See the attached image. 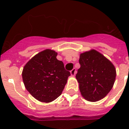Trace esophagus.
Instances as JSON below:
<instances>
[{
  "mask_svg": "<svg viewBox=\"0 0 129 129\" xmlns=\"http://www.w3.org/2000/svg\"><path fill=\"white\" fill-rule=\"evenodd\" d=\"M77 73V71H76V69H75V68H74L72 71H71V74L72 76H75V75Z\"/></svg>",
  "mask_w": 129,
  "mask_h": 129,
  "instance_id": "1",
  "label": "esophagus"
}]
</instances>
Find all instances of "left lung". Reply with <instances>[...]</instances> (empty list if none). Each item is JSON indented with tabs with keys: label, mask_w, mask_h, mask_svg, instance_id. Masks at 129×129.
<instances>
[{
	"label": "left lung",
	"mask_w": 129,
	"mask_h": 129,
	"mask_svg": "<svg viewBox=\"0 0 129 129\" xmlns=\"http://www.w3.org/2000/svg\"><path fill=\"white\" fill-rule=\"evenodd\" d=\"M76 79L82 97L90 102L104 98L112 88L116 77L115 67L95 50L82 53Z\"/></svg>",
	"instance_id": "1"
}]
</instances>
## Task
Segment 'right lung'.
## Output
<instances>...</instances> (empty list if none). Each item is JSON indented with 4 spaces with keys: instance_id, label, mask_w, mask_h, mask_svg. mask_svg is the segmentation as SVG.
<instances>
[{
    "instance_id": "add662e5",
    "label": "right lung",
    "mask_w": 129,
    "mask_h": 129,
    "mask_svg": "<svg viewBox=\"0 0 129 129\" xmlns=\"http://www.w3.org/2000/svg\"><path fill=\"white\" fill-rule=\"evenodd\" d=\"M57 55L54 50H44L32 57L23 69L26 89L40 102H50L59 97L71 75Z\"/></svg>"
}]
</instances>
